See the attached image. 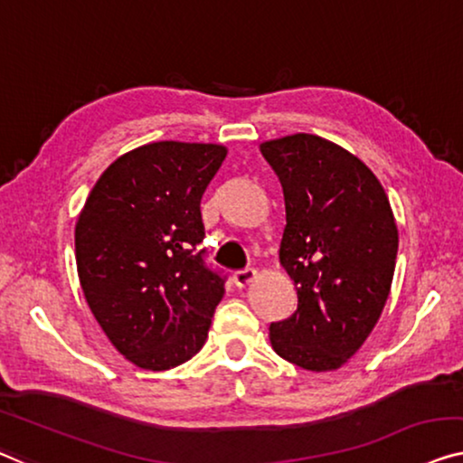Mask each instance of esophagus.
I'll return each instance as SVG.
<instances>
[{
    "label": "esophagus",
    "mask_w": 463,
    "mask_h": 463,
    "mask_svg": "<svg viewBox=\"0 0 463 463\" xmlns=\"http://www.w3.org/2000/svg\"><path fill=\"white\" fill-rule=\"evenodd\" d=\"M255 276H258V272L253 270V268H245V270H237L232 274V280H234V285L237 287H247L250 285V282H253L255 280Z\"/></svg>",
    "instance_id": "1"
}]
</instances>
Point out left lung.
<instances>
[{
    "label": "left lung",
    "mask_w": 463,
    "mask_h": 463,
    "mask_svg": "<svg viewBox=\"0 0 463 463\" xmlns=\"http://www.w3.org/2000/svg\"><path fill=\"white\" fill-rule=\"evenodd\" d=\"M285 193L280 264L298 309L270 324L272 349L303 370H336L381 318L399 234L389 197L362 160L318 135L260 145Z\"/></svg>",
    "instance_id": "left-lung-1"
}]
</instances>
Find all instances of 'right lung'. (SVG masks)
I'll use <instances>...</instances> for the list:
<instances>
[{
    "label": "right lung",
    "mask_w": 463,
    "mask_h": 463,
    "mask_svg": "<svg viewBox=\"0 0 463 463\" xmlns=\"http://www.w3.org/2000/svg\"><path fill=\"white\" fill-rule=\"evenodd\" d=\"M216 143L157 141L103 170L80 210L77 270L95 320L128 362L170 370L203 347L224 276L205 266L203 191Z\"/></svg>",
    "instance_id": "add662e5"
}]
</instances>
